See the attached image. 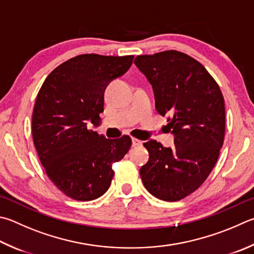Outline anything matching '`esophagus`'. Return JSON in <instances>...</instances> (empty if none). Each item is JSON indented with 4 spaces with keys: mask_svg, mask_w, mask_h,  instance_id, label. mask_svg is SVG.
I'll list each match as a JSON object with an SVG mask.
<instances>
[{
    "mask_svg": "<svg viewBox=\"0 0 254 254\" xmlns=\"http://www.w3.org/2000/svg\"><path fill=\"white\" fill-rule=\"evenodd\" d=\"M132 144L133 146H137V145H142V141L136 139V137H132Z\"/></svg>",
    "mask_w": 254,
    "mask_h": 254,
    "instance_id": "1",
    "label": "esophagus"
}]
</instances>
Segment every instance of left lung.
Instances as JSON below:
<instances>
[{
    "label": "left lung",
    "mask_w": 254,
    "mask_h": 254,
    "mask_svg": "<svg viewBox=\"0 0 254 254\" xmlns=\"http://www.w3.org/2000/svg\"><path fill=\"white\" fill-rule=\"evenodd\" d=\"M134 63L174 134L172 149L154 140L143 143L149 161L140 169L142 182L160 200H182L202 186L219 158L225 132L222 92L199 61L179 51L137 55Z\"/></svg>",
    "instance_id": "8db88e82"
}]
</instances>
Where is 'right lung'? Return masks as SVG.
<instances>
[{"instance_id":"add662e5","label":"right lung","mask_w":254,"mask_h":254,"mask_svg":"<svg viewBox=\"0 0 254 254\" xmlns=\"http://www.w3.org/2000/svg\"><path fill=\"white\" fill-rule=\"evenodd\" d=\"M133 55L81 54L50 73L36 96L32 136L41 164L60 191L76 201L103 195L113 179V163L132 145L128 135L105 139L87 128L99 121L104 90L126 73Z\"/></svg>"}]
</instances>
